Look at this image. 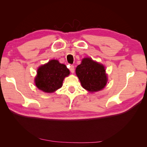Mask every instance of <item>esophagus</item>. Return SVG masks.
<instances>
[{
    "label": "esophagus",
    "instance_id": "obj_1",
    "mask_svg": "<svg viewBox=\"0 0 147 147\" xmlns=\"http://www.w3.org/2000/svg\"><path fill=\"white\" fill-rule=\"evenodd\" d=\"M69 69H70L71 73H74V65H71Z\"/></svg>",
    "mask_w": 147,
    "mask_h": 147
}]
</instances>
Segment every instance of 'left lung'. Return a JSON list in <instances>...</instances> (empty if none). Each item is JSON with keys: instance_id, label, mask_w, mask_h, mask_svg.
Wrapping results in <instances>:
<instances>
[{"instance_id": "8db88e82", "label": "left lung", "mask_w": 147, "mask_h": 147, "mask_svg": "<svg viewBox=\"0 0 147 147\" xmlns=\"http://www.w3.org/2000/svg\"><path fill=\"white\" fill-rule=\"evenodd\" d=\"M76 73L82 86L90 92L102 90L107 82L104 65L91 58L83 59L82 63L76 67Z\"/></svg>"}]
</instances>
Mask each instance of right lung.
<instances>
[{"instance_id":"1","label":"right lung","mask_w":147,"mask_h":147,"mask_svg":"<svg viewBox=\"0 0 147 147\" xmlns=\"http://www.w3.org/2000/svg\"><path fill=\"white\" fill-rule=\"evenodd\" d=\"M69 73L66 65L59 63L57 60H51L38 68L35 85L43 92L52 93L61 88L64 78Z\"/></svg>"}]
</instances>
